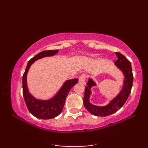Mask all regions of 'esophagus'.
<instances>
[{
    "label": "esophagus",
    "mask_w": 148,
    "mask_h": 148,
    "mask_svg": "<svg viewBox=\"0 0 148 148\" xmlns=\"http://www.w3.org/2000/svg\"><path fill=\"white\" fill-rule=\"evenodd\" d=\"M87 77V76L86 74H82L79 77V81L80 83H83V84H85V81Z\"/></svg>",
    "instance_id": "1"
}]
</instances>
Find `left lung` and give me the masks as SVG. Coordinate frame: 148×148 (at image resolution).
<instances>
[{
    "label": "left lung",
    "mask_w": 148,
    "mask_h": 148,
    "mask_svg": "<svg viewBox=\"0 0 148 148\" xmlns=\"http://www.w3.org/2000/svg\"><path fill=\"white\" fill-rule=\"evenodd\" d=\"M116 55L118 56V59L115 61V64L119 69H121L125 76L123 86L118 95L106 106H96L90 103L89 102V97L91 94L90 88L92 86L96 85L95 82H93L92 79H90L87 83V86L84 89V106L91 114L97 116H107L117 112L124 105L131 92L134 80L131 63L119 52H116Z\"/></svg>",
    "instance_id": "8db88e82"
}]
</instances>
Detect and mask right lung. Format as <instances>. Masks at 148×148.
<instances>
[{
	"label": "right lung",
	"instance_id": "add662e5",
	"mask_svg": "<svg viewBox=\"0 0 148 148\" xmlns=\"http://www.w3.org/2000/svg\"><path fill=\"white\" fill-rule=\"evenodd\" d=\"M58 52V49L46 50L34 56L28 62L26 69L23 75V95L26 106L31 114L40 119H51L60 114L69 91L78 82V79H72L67 81L58 93L53 99L49 100H37L30 95L27 86V74L30 65L37 60L45 56H53Z\"/></svg>",
	"mask_w": 148,
	"mask_h": 148
}]
</instances>
